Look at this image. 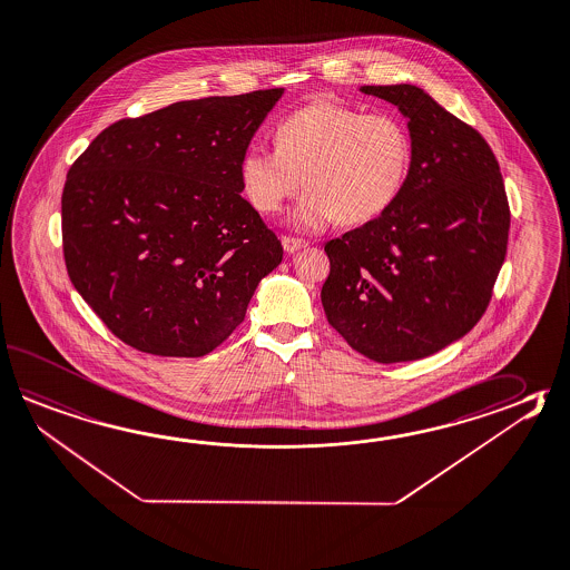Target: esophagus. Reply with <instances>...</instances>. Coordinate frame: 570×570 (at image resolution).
Segmentation results:
<instances>
[{"label":"esophagus","instance_id":"esophagus-1","mask_svg":"<svg viewBox=\"0 0 570 570\" xmlns=\"http://www.w3.org/2000/svg\"><path fill=\"white\" fill-rule=\"evenodd\" d=\"M282 245H284V252H286V254H294V252L306 247V242L291 237V235H284V237H282Z\"/></svg>","mask_w":570,"mask_h":570}]
</instances>
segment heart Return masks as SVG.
I'll return each instance as SVG.
<instances>
[{"mask_svg": "<svg viewBox=\"0 0 570 570\" xmlns=\"http://www.w3.org/2000/svg\"><path fill=\"white\" fill-rule=\"evenodd\" d=\"M278 146L254 140L239 158L245 198L262 213H276L304 183L308 188L288 219L318 232L341 217L370 222L394 203L406 180L412 141L400 117L363 114L321 99L284 117Z\"/></svg>", "mask_w": 570, "mask_h": 570, "instance_id": "obj_1", "label": "heart"}]
</instances>
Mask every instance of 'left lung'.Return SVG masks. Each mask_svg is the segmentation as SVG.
I'll use <instances>...</instances> for the list:
<instances>
[{"label": "left lung", "instance_id": "1", "mask_svg": "<svg viewBox=\"0 0 570 570\" xmlns=\"http://www.w3.org/2000/svg\"><path fill=\"white\" fill-rule=\"evenodd\" d=\"M407 119L412 158L400 195L325 245L328 325L377 363L429 357L485 313L508 249L500 164L476 129L416 85H365Z\"/></svg>", "mask_w": 570, "mask_h": 570}]
</instances>
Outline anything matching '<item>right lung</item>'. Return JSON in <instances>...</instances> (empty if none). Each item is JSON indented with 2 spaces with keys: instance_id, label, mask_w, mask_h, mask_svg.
<instances>
[{
  "instance_id": "add662e5",
  "label": "right lung",
  "mask_w": 570,
  "mask_h": 570,
  "mask_svg": "<svg viewBox=\"0 0 570 570\" xmlns=\"http://www.w3.org/2000/svg\"><path fill=\"white\" fill-rule=\"evenodd\" d=\"M284 89L178 101L105 128L70 166L62 252L105 326L203 357L245 318L282 244L244 197L239 158Z\"/></svg>"
}]
</instances>
